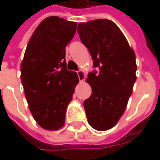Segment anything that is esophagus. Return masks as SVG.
Segmentation results:
<instances>
[{
    "instance_id": "obj_1",
    "label": "esophagus",
    "mask_w": 160,
    "mask_h": 160,
    "mask_svg": "<svg viewBox=\"0 0 160 160\" xmlns=\"http://www.w3.org/2000/svg\"><path fill=\"white\" fill-rule=\"evenodd\" d=\"M77 74H78V77H79L80 81H83L84 79H85V72H84L83 70H79V71H77Z\"/></svg>"
}]
</instances>
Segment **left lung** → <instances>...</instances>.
Segmentation results:
<instances>
[{"label": "left lung", "instance_id": "obj_1", "mask_svg": "<svg viewBox=\"0 0 160 160\" xmlns=\"http://www.w3.org/2000/svg\"><path fill=\"white\" fill-rule=\"evenodd\" d=\"M77 32L97 68L87 75L92 92L84 101L87 121L94 129L108 130L122 116L132 94L136 80L135 55L111 20L80 23Z\"/></svg>", "mask_w": 160, "mask_h": 160}]
</instances>
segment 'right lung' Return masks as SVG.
<instances>
[{
  "instance_id": "add662e5",
  "label": "right lung",
  "mask_w": 160,
  "mask_h": 160,
  "mask_svg": "<svg viewBox=\"0 0 160 160\" xmlns=\"http://www.w3.org/2000/svg\"><path fill=\"white\" fill-rule=\"evenodd\" d=\"M76 22L57 16L42 20L31 38L20 66V78L30 111L38 124L57 130L65 122L68 104L79 79L67 69L65 48L75 34Z\"/></svg>"
}]
</instances>
